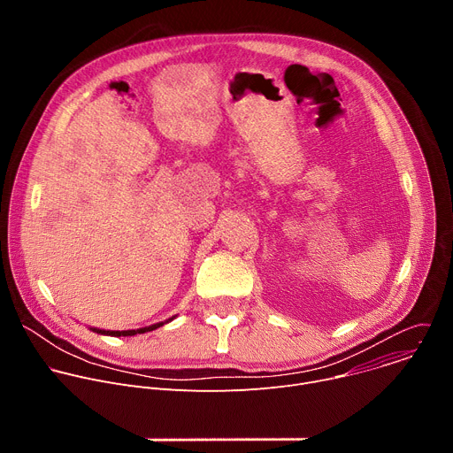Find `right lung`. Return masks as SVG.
<instances>
[{
  "mask_svg": "<svg viewBox=\"0 0 453 453\" xmlns=\"http://www.w3.org/2000/svg\"><path fill=\"white\" fill-rule=\"evenodd\" d=\"M173 319V317H172ZM172 319L165 320V322H156V325L152 326H145V328H138V330H123V332H111V330H98V328H91L95 334H100V335H111V337H133V335H138V334H147V332H152L163 325H166V322H170Z\"/></svg>",
  "mask_w": 453,
  "mask_h": 453,
  "instance_id": "right-lung-1",
  "label": "right lung"
}]
</instances>
